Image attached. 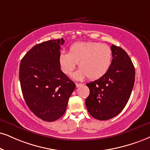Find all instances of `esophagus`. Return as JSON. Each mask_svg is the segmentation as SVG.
Segmentation results:
<instances>
[{"instance_id": "1", "label": "esophagus", "mask_w": 150, "mask_h": 150, "mask_svg": "<svg viewBox=\"0 0 150 150\" xmlns=\"http://www.w3.org/2000/svg\"><path fill=\"white\" fill-rule=\"evenodd\" d=\"M83 84L81 83H76V88H79V87L82 86Z\"/></svg>"}]
</instances>
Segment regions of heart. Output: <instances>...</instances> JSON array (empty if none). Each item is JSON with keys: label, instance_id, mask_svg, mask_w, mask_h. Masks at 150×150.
<instances>
[{"label": "heart", "instance_id": "obj_1", "mask_svg": "<svg viewBox=\"0 0 150 150\" xmlns=\"http://www.w3.org/2000/svg\"><path fill=\"white\" fill-rule=\"evenodd\" d=\"M111 60L110 47L94 42H76L70 46L69 53L62 51L59 55L60 68L67 75H71L79 63L80 69L74 75L76 79L100 78L108 69Z\"/></svg>", "mask_w": 150, "mask_h": 150}]
</instances>
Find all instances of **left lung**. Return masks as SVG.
Masks as SVG:
<instances>
[{
    "label": "left lung",
    "instance_id": "1",
    "mask_svg": "<svg viewBox=\"0 0 150 150\" xmlns=\"http://www.w3.org/2000/svg\"><path fill=\"white\" fill-rule=\"evenodd\" d=\"M112 60L102 76L86 86L90 95L86 100L89 113L95 119L115 117L128 102L135 82V68L125 50L112 44Z\"/></svg>",
    "mask_w": 150,
    "mask_h": 150
}]
</instances>
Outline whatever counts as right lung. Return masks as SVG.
I'll return each mask as SVG.
<instances>
[{
    "label": "right lung",
    "instance_id": "1",
    "mask_svg": "<svg viewBox=\"0 0 150 150\" xmlns=\"http://www.w3.org/2000/svg\"><path fill=\"white\" fill-rule=\"evenodd\" d=\"M63 38L34 46L21 59L19 80L27 106L37 117L47 122L65 112L76 85L61 71L59 55Z\"/></svg>",
    "mask_w": 150,
    "mask_h": 150
}]
</instances>
